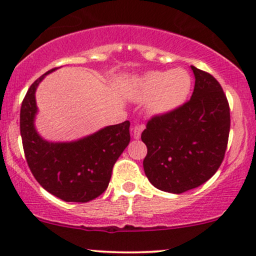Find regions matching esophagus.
<instances>
[{
	"label": "esophagus",
	"mask_w": 256,
	"mask_h": 256,
	"mask_svg": "<svg viewBox=\"0 0 256 256\" xmlns=\"http://www.w3.org/2000/svg\"><path fill=\"white\" fill-rule=\"evenodd\" d=\"M143 128H144V126H134V128H132V134H134V138L138 140V138L140 137V134H142Z\"/></svg>",
	"instance_id": "obj_1"
}]
</instances>
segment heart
<instances>
[{"instance_id": "1", "label": "heart", "mask_w": 256, "mask_h": 256, "mask_svg": "<svg viewBox=\"0 0 256 256\" xmlns=\"http://www.w3.org/2000/svg\"><path fill=\"white\" fill-rule=\"evenodd\" d=\"M192 80L183 68L149 71L132 83L131 96L134 101H146V110L152 116H167L186 102Z\"/></svg>"}]
</instances>
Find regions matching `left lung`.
<instances>
[{
  "label": "left lung",
  "mask_w": 256,
  "mask_h": 256,
  "mask_svg": "<svg viewBox=\"0 0 256 256\" xmlns=\"http://www.w3.org/2000/svg\"><path fill=\"white\" fill-rule=\"evenodd\" d=\"M195 88L190 101L167 116H154L142 132L148 152L143 168L158 190L182 194L218 171L230 132V108L213 76L192 66Z\"/></svg>",
  "instance_id": "1"
}]
</instances>
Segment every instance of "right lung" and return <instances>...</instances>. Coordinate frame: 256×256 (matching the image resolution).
I'll return each instance as SVG.
<instances>
[{"label":"right lung","mask_w":256,"mask_h":256,"mask_svg":"<svg viewBox=\"0 0 256 256\" xmlns=\"http://www.w3.org/2000/svg\"><path fill=\"white\" fill-rule=\"evenodd\" d=\"M31 85L20 110V134L32 174L44 189L66 202H89L107 189L114 164L130 142V122L106 126L71 140L50 142L38 134L36 90L46 74Z\"/></svg>","instance_id":"right-lung-1"}]
</instances>
